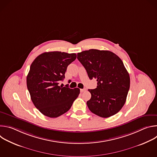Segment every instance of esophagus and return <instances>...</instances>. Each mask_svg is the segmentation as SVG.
<instances>
[{"instance_id": "34e87169", "label": "esophagus", "mask_w": 157, "mask_h": 157, "mask_svg": "<svg viewBox=\"0 0 157 157\" xmlns=\"http://www.w3.org/2000/svg\"><path fill=\"white\" fill-rule=\"evenodd\" d=\"M86 91V89H85V88H84V89H80V91L82 93V92H84V91Z\"/></svg>"}]
</instances>
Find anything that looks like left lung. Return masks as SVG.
<instances>
[{"label": "left lung", "mask_w": 157, "mask_h": 157, "mask_svg": "<svg viewBox=\"0 0 157 157\" xmlns=\"http://www.w3.org/2000/svg\"><path fill=\"white\" fill-rule=\"evenodd\" d=\"M78 59L97 87L88 89L91 98L87 105L93 113L104 118L117 114L124 106L130 87V76L121 59L107 50L91 49L78 53Z\"/></svg>", "instance_id": "1"}]
</instances>
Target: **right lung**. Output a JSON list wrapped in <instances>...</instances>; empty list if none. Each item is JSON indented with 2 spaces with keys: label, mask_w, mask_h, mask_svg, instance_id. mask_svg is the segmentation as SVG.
<instances>
[{
  "label": "right lung",
  "mask_w": 157,
  "mask_h": 157,
  "mask_svg": "<svg viewBox=\"0 0 157 157\" xmlns=\"http://www.w3.org/2000/svg\"><path fill=\"white\" fill-rule=\"evenodd\" d=\"M76 58V53H43L32 62L27 77L31 99L44 116L55 118L68 111L78 97L79 88L59 86L67 67Z\"/></svg>",
  "instance_id": "right-lung-1"
}]
</instances>
